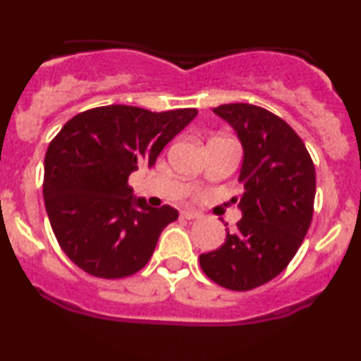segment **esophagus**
<instances>
[{"instance_id":"esophagus-1","label":"esophagus","mask_w":361,"mask_h":361,"mask_svg":"<svg viewBox=\"0 0 361 361\" xmlns=\"http://www.w3.org/2000/svg\"><path fill=\"white\" fill-rule=\"evenodd\" d=\"M181 217L186 219V221H192V219L200 217V214L195 212V210H181Z\"/></svg>"}]
</instances>
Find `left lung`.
Here are the masks:
<instances>
[{
	"label": "left lung",
	"instance_id": "8db88e82",
	"mask_svg": "<svg viewBox=\"0 0 361 361\" xmlns=\"http://www.w3.org/2000/svg\"><path fill=\"white\" fill-rule=\"evenodd\" d=\"M214 114L243 146V219L235 231L226 229L219 250L200 255V267L221 287L243 292L280 275L299 251L312 221L316 169L295 130L271 111L229 103Z\"/></svg>",
	"mask_w": 361,
	"mask_h": 361
}]
</instances>
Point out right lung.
Listing matches in <instances>:
<instances>
[{"mask_svg": "<svg viewBox=\"0 0 361 361\" xmlns=\"http://www.w3.org/2000/svg\"><path fill=\"white\" fill-rule=\"evenodd\" d=\"M198 110L156 111L127 105L78 114L49 144L44 202L62 251L98 279H123L146 267L161 233L178 219L135 198L130 173L156 163Z\"/></svg>", "mask_w": 361, "mask_h": 361, "instance_id": "add662e5", "label": "right lung"}]
</instances>
